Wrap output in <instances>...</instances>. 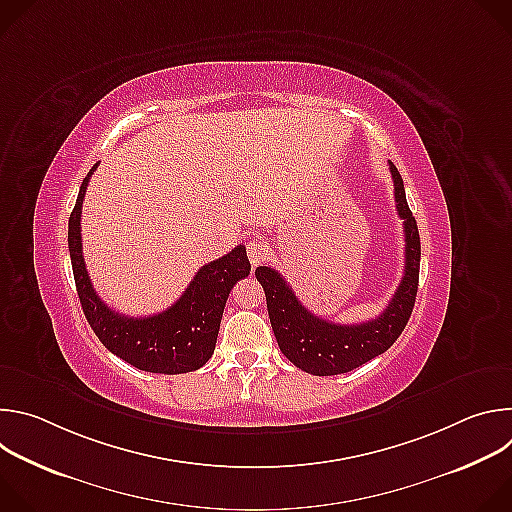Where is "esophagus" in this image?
<instances>
[{
    "mask_svg": "<svg viewBox=\"0 0 512 512\" xmlns=\"http://www.w3.org/2000/svg\"><path fill=\"white\" fill-rule=\"evenodd\" d=\"M269 253H271V249H269V245L263 239H253L247 245V255H249V261H251L253 267L261 265L269 257Z\"/></svg>",
    "mask_w": 512,
    "mask_h": 512,
    "instance_id": "obj_1",
    "label": "esophagus"
}]
</instances>
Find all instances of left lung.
Masks as SVG:
<instances>
[{
    "label": "left lung",
    "instance_id": "1",
    "mask_svg": "<svg viewBox=\"0 0 512 512\" xmlns=\"http://www.w3.org/2000/svg\"><path fill=\"white\" fill-rule=\"evenodd\" d=\"M389 170L395 186L397 212L405 225V271L395 296L375 320L362 324L328 322L302 306L281 273L271 267L255 269V277L265 291L267 312L279 350L289 362L310 375L330 377L362 367L364 362L393 346L413 312L421 259L419 231L405 198L403 178L393 162H389Z\"/></svg>",
    "mask_w": 512,
    "mask_h": 512
}]
</instances>
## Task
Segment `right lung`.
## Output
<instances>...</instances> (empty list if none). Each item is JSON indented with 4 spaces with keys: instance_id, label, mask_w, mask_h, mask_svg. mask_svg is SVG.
<instances>
[{
    "instance_id": "right-lung-1",
    "label": "right lung",
    "mask_w": 512,
    "mask_h": 512,
    "mask_svg": "<svg viewBox=\"0 0 512 512\" xmlns=\"http://www.w3.org/2000/svg\"><path fill=\"white\" fill-rule=\"evenodd\" d=\"M95 170L97 164L83 180L77 204L68 218L72 273H75L79 300L93 332L109 352L139 371L180 375L200 369L214 352L223 310L233 285L251 271L247 249L237 245L225 257L202 265L180 300L156 316L129 318L111 310L93 289L83 259L81 212Z\"/></svg>"
}]
</instances>
